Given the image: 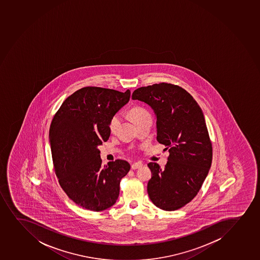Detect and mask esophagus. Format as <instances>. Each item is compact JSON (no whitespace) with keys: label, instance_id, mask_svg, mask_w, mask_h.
<instances>
[{"label":"esophagus","instance_id":"esophagus-1","mask_svg":"<svg viewBox=\"0 0 260 260\" xmlns=\"http://www.w3.org/2000/svg\"><path fill=\"white\" fill-rule=\"evenodd\" d=\"M142 167H143V163L142 162H136L134 164H132V170H136V169L141 168Z\"/></svg>","mask_w":260,"mask_h":260}]
</instances>
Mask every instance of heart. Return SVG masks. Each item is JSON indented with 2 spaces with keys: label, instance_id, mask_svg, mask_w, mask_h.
Instances as JSON below:
<instances>
[{
  "label": "heart",
  "instance_id": "heart-1",
  "mask_svg": "<svg viewBox=\"0 0 260 260\" xmlns=\"http://www.w3.org/2000/svg\"><path fill=\"white\" fill-rule=\"evenodd\" d=\"M128 116L132 118L137 125H138L142 121L144 120L147 117H150L149 112L144 108L139 107V106H134L132 109L128 111ZM120 116L119 114H115L112 116L109 123L110 132L114 133L117 131L118 126L120 124Z\"/></svg>",
  "mask_w": 260,
  "mask_h": 260
}]
</instances>
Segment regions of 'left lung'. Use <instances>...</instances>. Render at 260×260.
Instances as JSON below:
<instances>
[{"instance_id":"left-lung-1","label":"left lung","mask_w":260,"mask_h":260,"mask_svg":"<svg viewBox=\"0 0 260 260\" xmlns=\"http://www.w3.org/2000/svg\"><path fill=\"white\" fill-rule=\"evenodd\" d=\"M132 100L154 110L157 141L170 153L164 169L148 164L153 174L149 199L161 210H179L195 198L211 167L212 144L204 113L186 90L165 82L137 88Z\"/></svg>"}]
</instances>
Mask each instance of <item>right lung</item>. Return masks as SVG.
I'll use <instances>...</instances> for the list:
<instances>
[{
	"instance_id": "add662e5",
	"label": "right lung",
	"mask_w": 260,
	"mask_h": 260,
	"mask_svg": "<svg viewBox=\"0 0 260 260\" xmlns=\"http://www.w3.org/2000/svg\"><path fill=\"white\" fill-rule=\"evenodd\" d=\"M131 91L86 87L61 104L50 127L54 170L61 189L86 210L102 211L119 195L121 179L131 169L116 159L102 167L98 147L109 139L112 116L128 103Z\"/></svg>"
}]
</instances>
